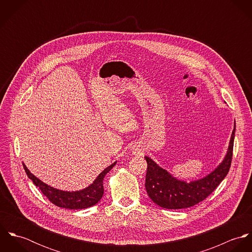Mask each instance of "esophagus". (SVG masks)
I'll return each instance as SVG.
<instances>
[{"instance_id":"obj_1","label":"esophagus","mask_w":252,"mask_h":252,"mask_svg":"<svg viewBox=\"0 0 252 252\" xmlns=\"http://www.w3.org/2000/svg\"><path fill=\"white\" fill-rule=\"evenodd\" d=\"M141 151H142V149H140L139 147H135L134 150H133V153H134V154H139Z\"/></svg>"}]
</instances>
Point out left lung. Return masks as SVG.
Masks as SVG:
<instances>
[{
    "instance_id": "obj_1",
    "label": "left lung",
    "mask_w": 252,
    "mask_h": 252,
    "mask_svg": "<svg viewBox=\"0 0 252 252\" xmlns=\"http://www.w3.org/2000/svg\"><path fill=\"white\" fill-rule=\"evenodd\" d=\"M236 123L231 135L227 152L214 171L199 180H179L167 170L157 165L151 158L144 156L147 162L145 189L153 203L164 209L180 210L197 205L205 200L227 176L233 155Z\"/></svg>"
}]
</instances>
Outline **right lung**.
Instances as JSON below:
<instances>
[{"mask_svg":"<svg viewBox=\"0 0 252 252\" xmlns=\"http://www.w3.org/2000/svg\"><path fill=\"white\" fill-rule=\"evenodd\" d=\"M117 162L115 161L108 168H106L90 185L87 187L77 190V191H64L57 188H54L33 175L26 165L23 163L24 170L28 178L34 182L42 194L54 205L60 208L69 209V210H82L95 206L104 195V184L103 180L108 172L115 166Z\"/></svg>","mask_w":252,"mask_h":252,"instance_id":"add662e5","label":"right lung"}]
</instances>
